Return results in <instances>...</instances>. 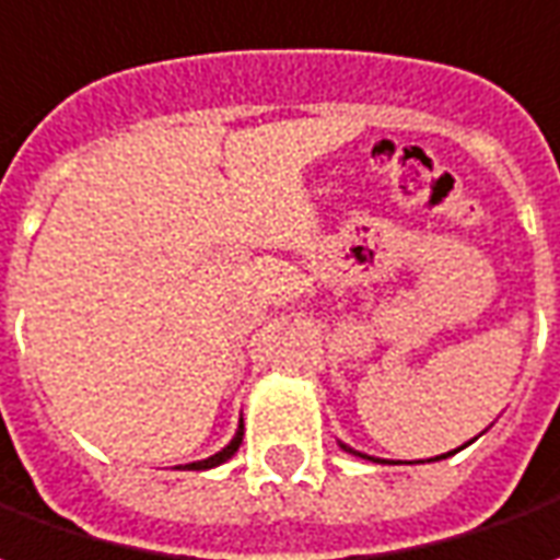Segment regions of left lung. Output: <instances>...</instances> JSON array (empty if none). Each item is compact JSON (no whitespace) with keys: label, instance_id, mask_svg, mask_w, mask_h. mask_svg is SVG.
<instances>
[{"label":"left lung","instance_id":"left-lung-1","mask_svg":"<svg viewBox=\"0 0 560 560\" xmlns=\"http://www.w3.org/2000/svg\"><path fill=\"white\" fill-rule=\"evenodd\" d=\"M339 445H342L346 452H351V455H354V457H363V460H375V464H385L382 457H373V455H363V452H354V448H351V445H346V443H339ZM460 448H464V445H460ZM455 452H457V448H455ZM455 452H448V455H455ZM448 455H436V457H430V460H443V457H448Z\"/></svg>","mask_w":560,"mask_h":560}]
</instances>
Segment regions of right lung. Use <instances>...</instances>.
<instances>
[{"label":"right lung","instance_id":"right-lung-1","mask_svg":"<svg viewBox=\"0 0 560 560\" xmlns=\"http://www.w3.org/2000/svg\"><path fill=\"white\" fill-rule=\"evenodd\" d=\"M242 436H245V428L240 424V430H236V436L230 440V443L221 448V452H214V455L202 457V460H194V464H185V467H178V470H212V467H221V464H226L230 457L240 452L242 445Z\"/></svg>","mask_w":560,"mask_h":560}]
</instances>
